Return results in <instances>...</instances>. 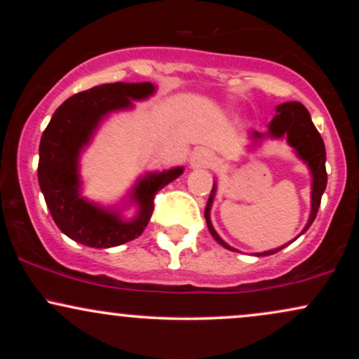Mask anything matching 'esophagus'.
<instances>
[{
    "mask_svg": "<svg viewBox=\"0 0 359 359\" xmlns=\"http://www.w3.org/2000/svg\"><path fill=\"white\" fill-rule=\"evenodd\" d=\"M214 154L208 148H199V150L194 151V155L191 156V165L194 168H208L214 163Z\"/></svg>",
    "mask_w": 359,
    "mask_h": 359,
    "instance_id": "obj_1",
    "label": "esophagus"
}]
</instances>
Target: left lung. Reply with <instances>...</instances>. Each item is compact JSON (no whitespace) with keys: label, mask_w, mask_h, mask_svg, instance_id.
<instances>
[{"label":"left lung","mask_w":359,"mask_h":359,"mask_svg":"<svg viewBox=\"0 0 359 359\" xmlns=\"http://www.w3.org/2000/svg\"><path fill=\"white\" fill-rule=\"evenodd\" d=\"M270 135H273V137H287V142L295 148V151H297L300 158H302L304 162H307V165L312 172V211H311V217H309L307 226L304 228V231H307L309 226H311L316 219L317 211H319V205H320V197H323L325 185H327L324 142L323 138H320L319 131L316 130L307 108L297 101L283 102V104L277 106V114H275L270 123ZM255 137L259 138V135L255 133ZM214 192H216V185H212L211 196H209L208 204H205V211H204L205 222H208V228L214 236V240L219 243V245L224 246V248L233 250L231 246L226 245V243L221 240L219 234L214 231L211 224L209 211H211ZM285 246H282V248H285ZM282 248L266 251V253H258V257H263V255H273Z\"/></svg>","instance_id":"8db88e82"}]
</instances>
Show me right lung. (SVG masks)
<instances>
[{"label":"right lung","instance_id":"1","mask_svg":"<svg viewBox=\"0 0 359 359\" xmlns=\"http://www.w3.org/2000/svg\"><path fill=\"white\" fill-rule=\"evenodd\" d=\"M154 90L150 82L96 86L62 102L45 128L39 150V184L53 221L71 240L90 248H111L135 240L150 221L156 192L182 174L184 168L179 167L140 180L133 194L140 212L130 222L79 196L77 158L101 119L109 111L131 106V100H145Z\"/></svg>","mask_w":359,"mask_h":359}]
</instances>
